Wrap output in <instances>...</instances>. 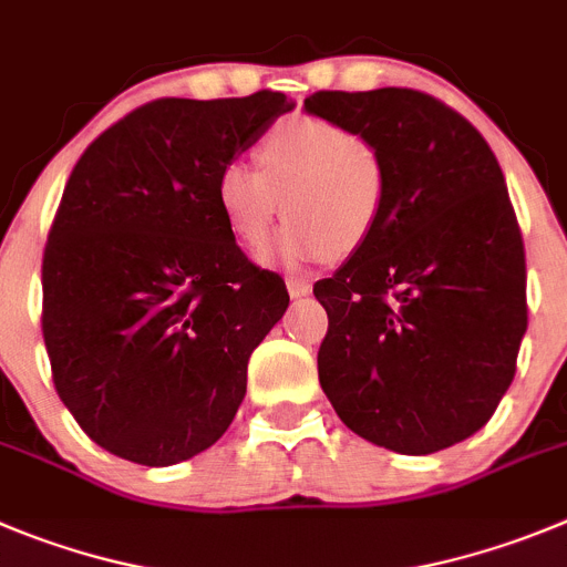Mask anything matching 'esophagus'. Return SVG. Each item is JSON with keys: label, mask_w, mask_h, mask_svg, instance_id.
I'll list each match as a JSON object with an SVG mask.
<instances>
[{"label": "esophagus", "mask_w": 567, "mask_h": 567, "mask_svg": "<svg viewBox=\"0 0 567 567\" xmlns=\"http://www.w3.org/2000/svg\"><path fill=\"white\" fill-rule=\"evenodd\" d=\"M287 289H289V298H309L311 295V284L309 280H303V278H289L287 280Z\"/></svg>", "instance_id": "1"}]
</instances>
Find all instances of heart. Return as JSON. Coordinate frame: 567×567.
<instances>
[{
  "label": "heart",
  "instance_id": "heart-1",
  "mask_svg": "<svg viewBox=\"0 0 567 567\" xmlns=\"http://www.w3.org/2000/svg\"><path fill=\"white\" fill-rule=\"evenodd\" d=\"M256 171L227 165L216 207L247 249L267 244L275 219L289 216L269 258L300 269L351 256L377 233L388 202V168L377 145L323 117L278 121L256 148Z\"/></svg>",
  "mask_w": 567,
  "mask_h": 567
}]
</instances>
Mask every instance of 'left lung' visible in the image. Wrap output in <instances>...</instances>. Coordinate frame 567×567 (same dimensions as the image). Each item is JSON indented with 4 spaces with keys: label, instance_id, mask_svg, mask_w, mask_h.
<instances>
[{
    "label": "left lung",
    "instance_id": "1",
    "mask_svg": "<svg viewBox=\"0 0 567 567\" xmlns=\"http://www.w3.org/2000/svg\"><path fill=\"white\" fill-rule=\"evenodd\" d=\"M303 109L371 140L388 168L377 233L315 284L320 388L348 430L430 455L492 419L517 368L526 252L475 126L415 90L315 92Z\"/></svg>",
    "mask_w": 567,
    "mask_h": 567
}]
</instances>
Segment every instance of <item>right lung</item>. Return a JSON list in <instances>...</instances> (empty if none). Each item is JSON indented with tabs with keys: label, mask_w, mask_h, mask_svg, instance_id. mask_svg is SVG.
<instances>
[{
	"label": "right lung",
	"mask_w": 567,
	"mask_h": 567,
	"mask_svg": "<svg viewBox=\"0 0 567 567\" xmlns=\"http://www.w3.org/2000/svg\"><path fill=\"white\" fill-rule=\"evenodd\" d=\"M292 109L269 90L163 97L72 168L44 249L41 329L61 402L106 453L171 466L230 427L249 354L289 295L236 247L216 179Z\"/></svg>",
	"instance_id": "1"
}]
</instances>
